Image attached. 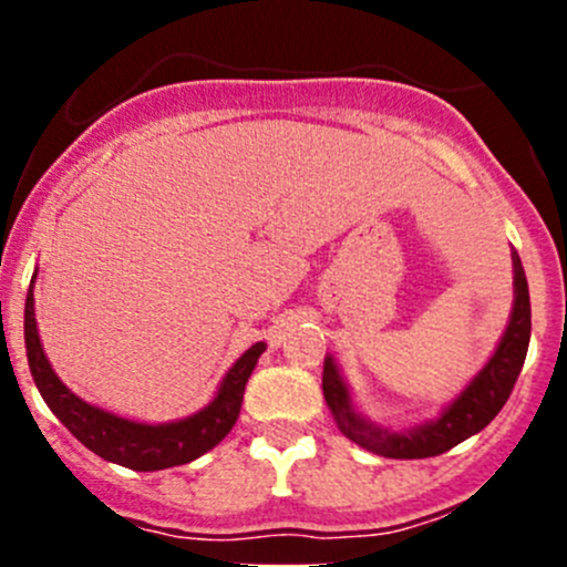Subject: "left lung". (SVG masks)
<instances>
[{
	"label": "left lung",
	"mask_w": 567,
	"mask_h": 567,
	"mask_svg": "<svg viewBox=\"0 0 567 567\" xmlns=\"http://www.w3.org/2000/svg\"><path fill=\"white\" fill-rule=\"evenodd\" d=\"M513 271H516V305H513L511 323H507L505 337H502L499 348L491 357V362L480 370L477 379L461 392V398L439 416L436 422L425 427H416L411 433H390L384 427H373L353 414L348 390L342 384L340 373H337L334 362L326 359L323 362V398L329 403L331 414H334L337 425L346 433L351 442L362 444L364 450L384 458H433L455 444L466 442L468 436L483 431L491 420L502 411V405L511 398L513 386H516L518 373L524 368L532 334V310H529V288L527 277H524V266L518 251L513 249Z\"/></svg>",
	"instance_id": "left-lung-1"
}]
</instances>
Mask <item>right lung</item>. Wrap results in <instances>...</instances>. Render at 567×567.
<instances>
[{
	"label": "right lung",
	"instance_id": "right-lung-1",
	"mask_svg": "<svg viewBox=\"0 0 567 567\" xmlns=\"http://www.w3.org/2000/svg\"><path fill=\"white\" fill-rule=\"evenodd\" d=\"M24 340L32 379H35L45 405L54 411L56 420L95 455L120 463L125 468H136V472H158V468L181 466V463H188L214 450L236 425L251 370H255L260 353L266 351L262 342L251 346L233 364L230 373L225 375L214 403L199 411V414L181 422H169V425H142V422L123 420V416H114L109 411L87 405L56 379L49 359H45L43 346H40L32 290L27 293L24 307Z\"/></svg>",
	"mask_w": 567,
	"mask_h": 567
}]
</instances>
